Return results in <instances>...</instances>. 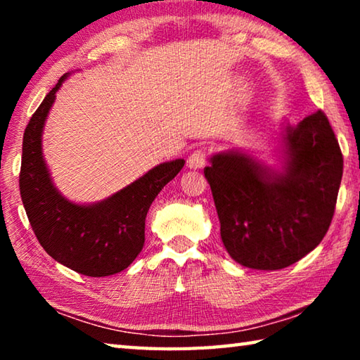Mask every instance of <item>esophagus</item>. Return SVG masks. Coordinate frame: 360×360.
Masks as SVG:
<instances>
[{
	"label": "esophagus",
	"mask_w": 360,
	"mask_h": 360,
	"mask_svg": "<svg viewBox=\"0 0 360 360\" xmlns=\"http://www.w3.org/2000/svg\"><path fill=\"white\" fill-rule=\"evenodd\" d=\"M206 158H208V152H206V149L193 150L191 157L187 158V167L191 169L203 168L206 165Z\"/></svg>",
	"instance_id": "1"
}]
</instances>
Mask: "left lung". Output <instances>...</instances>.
Listing matches in <instances>:
<instances>
[{"mask_svg":"<svg viewBox=\"0 0 360 360\" xmlns=\"http://www.w3.org/2000/svg\"><path fill=\"white\" fill-rule=\"evenodd\" d=\"M281 136V168L241 150L211 155L205 168L224 246L254 270H281L319 245L343 176V155L322 111L285 125Z\"/></svg>","mask_w":360,"mask_h":360,"instance_id":"obj_1","label":"left lung"}]
</instances>
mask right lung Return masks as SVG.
Returning <instances> with one entry per match:
<instances>
[{"label":"right lung","mask_w":360,"mask_h":360,"mask_svg":"<svg viewBox=\"0 0 360 360\" xmlns=\"http://www.w3.org/2000/svg\"><path fill=\"white\" fill-rule=\"evenodd\" d=\"M66 72L30 119L22 144L20 195L28 221L44 251L85 276L125 270L144 246L146 216L163 187L184 167V158L149 169L101 202L79 205L53 186L42 155V131Z\"/></svg>","instance_id":"obj_1"}]
</instances>
